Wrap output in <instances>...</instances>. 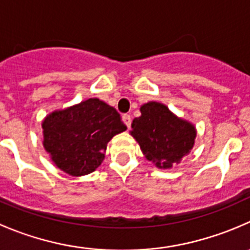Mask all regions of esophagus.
Wrapping results in <instances>:
<instances>
[{"label": "esophagus", "mask_w": 250, "mask_h": 250, "mask_svg": "<svg viewBox=\"0 0 250 250\" xmlns=\"http://www.w3.org/2000/svg\"><path fill=\"white\" fill-rule=\"evenodd\" d=\"M122 120L123 122H125V125H127V128H130V125H132V117H130V115L125 113V115L122 116Z\"/></svg>", "instance_id": "obj_1"}]
</instances>
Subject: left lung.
I'll return each mask as SVG.
<instances>
[{
  "label": "left lung",
  "instance_id": "obj_1",
  "mask_svg": "<svg viewBox=\"0 0 250 250\" xmlns=\"http://www.w3.org/2000/svg\"><path fill=\"white\" fill-rule=\"evenodd\" d=\"M140 112L142 116L133 120L130 134L149 161L160 168H169L190 151L197 135L194 125L154 101L143 105Z\"/></svg>",
  "mask_w": 250,
  "mask_h": 250
}]
</instances>
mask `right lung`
Here are the masks:
<instances>
[{"label": "right lung", "mask_w": 250, "mask_h": 250, "mask_svg": "<svg viewBox=\"0 0 250 250\" xmlns=\"http://www.w3.org/2000/svg\"><path fill=\"white\" fill-rule=\"evenodd\" d=\"M43 147L56 166L71 176L95 171L107 143L127 129L120 113L99 99L55 111L43 120Z\"/></svg>", "instance_id": "obj_1"}]
</instances>
